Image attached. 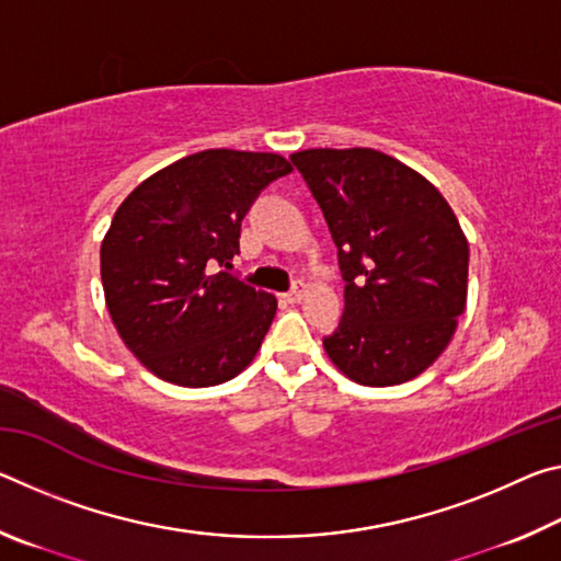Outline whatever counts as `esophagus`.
<instances>
[{"instance_id": "obj_1", "label": "esophagus", "mask_w": 561, "mask_h": 561, "mask_svg": "<svg viewBox=\"0 0 561 561\" xmlns=\"http://www.w3.org/2000/svg\"><path fill=\"white\" fill-rule=\"evenodd\" d=\"M304 294H307V287H304V282H294V287L287 294H284V301L299 304L304 299Z\"/></svg>"}]
</instances>
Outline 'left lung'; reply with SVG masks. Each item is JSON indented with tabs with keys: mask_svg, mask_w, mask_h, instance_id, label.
Returning a JSON list of instances; mask_svg holds the SVG:
<instances>
[{
	"mask_svg": "<svg viewBox=\"0 0 561 561\" xmlns=\"http://www.w3.org/2000/svg\"><path fill=\"white\" fill-rule=\"evenodd\" d=\"M327 217L344 277V317L324 348L360 386L421 376L468 301V237L431 180L374 148L291 156Z\"/></svg>",
	"mask_w": 561,
	"mask_h": 561,
	"instance_id": "obj_1",
	"label": "left lung"
}]
</instances>
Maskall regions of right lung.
<instances>
[{"instance_id":"1","label":"right lung","mask_w":561,"mask_h":561,"mask_svg":"<svg viewBox=\"0 0 561 561\" xmlns=\"http://www.w3.org/2000/svg\"><path fill=\"white\" fill-rule=\"evenodd\" d=\"M287 158L203 150L146 178L101 242L113 327L150 374L185 388L234 378L257 356L277 297L217 267L240 254V225Z\"/></svg>"}]
</instances>
